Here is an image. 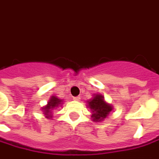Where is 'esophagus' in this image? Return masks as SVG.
<instances>
[{"label":"esophagus","mask_w":159,"mask_h":159,"mask_svg":"<svg viewBox=\"0 0 159 159\" xmlns=\"http://www.w3.org/2000/svg\"><path fill=\"white\" fill-rule=\"evenodd\" d=\"M73 100H75V101H80V96L73 97Z\"/></svg>","instance_id":"34e87169"}]
</instances>
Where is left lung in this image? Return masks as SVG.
<instances>
[{"instance_id": "1", "label": "left lung", "mask_w": 159, "mask_h": 159, "mask_svg": "<svg viewBox=\"0 0 159 159\" xmlns=\"http://www.w3.org/2000/svg\"><path fill=\"white\" fill-rule=\"evenodd\" d=\"M87 107L91 109V118L94 122H101L107 119L110 112L112 111V106L105 100L104 96L101 94H94L93 98L87 100Z\"/></svg>"}]
</instances>
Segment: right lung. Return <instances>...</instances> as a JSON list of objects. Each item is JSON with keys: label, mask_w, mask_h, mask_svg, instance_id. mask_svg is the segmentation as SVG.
Returning a JSON list of instances; mask_svg holds the SVG:
<instances>
[{"label": "right lung", "mask_w": 159, "mask_h": 159, "mask_svg": "<svg viewBox=\"0 0 159 159\" xmlns=\"http://www.w3.org/2000/svg\"><path fill=\"white\" fill-rule=\"evenodd\" d=\"M63 99L61 98H59L56 96H51L50 99L48 100V104L45 106V107H42L41 111H43V114L45 115V117L47 119H52V111L54 109H56L57 107L61 106L63 104Z\"/></svg>", "instance_id": "obj_1"}]
</instances>
